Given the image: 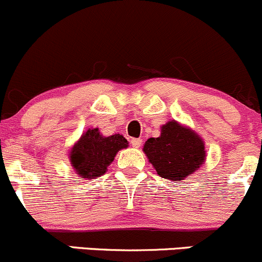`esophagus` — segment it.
Listing matches in <instances>:
<instances>
[{"mask_svg":"<svg viewBox=\"0 0 262 262\" xmlns=\"http://www.w3.org/2000/svg\"><path fill=\"white\" fill-rule=\"evenodd\" d=\"M141 144H142V140L141 139H131V145L134 147H140L141 146Z\"/></svg>","mask_w":262,"mask_h":262,"instance_id":"obj_1","label":"esophagus"}]
</instances>
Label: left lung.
<instances>
[{
    "label": "left lung",
    "mask_w": 262,
    "mask_h": 262,
    "mask_svg": "<svg viewBox=\"0 0 262 262\" xmlns=\"http://www.w3.org/2000/svg\"><path fill=\"white\" fill-rule=\"evenodd\" d=\"M144 151L158 174L172 182H180L195 171L206 158L201 137L175 121L161 127L160 136L147 140Z\"/></svg>",
    "instance_id": "8db88e82"
}]
</instances>
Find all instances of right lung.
Segmentation results:
<instances>
[{"label":"right lung","mask_w":262,"mask_h":262,"mask_svg":"<svg viewBox=\"0 0 262 262\" xmlns=\"http://www.w3.org/2000/svg\"><path fill=\"white\" fill-rule=\"evenodd\" d=\"M128 146L122 135L103 137L98 128L88 130L71 151V161L75 171L82 177L97 178L103 175L116 154Z\"/></svg>","instance_id":"add662e5"}]
</instances>
